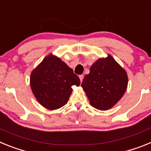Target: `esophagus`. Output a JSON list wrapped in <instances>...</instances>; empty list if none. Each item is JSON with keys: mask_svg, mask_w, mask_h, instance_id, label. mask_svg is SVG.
I'll use <instances>...</instances> for the list:
<instances>
[{"mask_svg": "<svg viewBox=\"0 0 151 151\" xmlns=\"http://www.w3.org/2000/svg\"><path fill=\"white\" fill-rule=\"evenodd\" d=\"M79 78H80V81H81V82H82V80H83V78H84V76H83V75H80V76H79Z\"/></svg>", "mask_w": 151, "mask_h": 151, "instance_id": "34e87169", "label": "esophagus"}]
</instances>
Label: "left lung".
I'll list each match as a JSON object with an SVG mask.
<instances>
[{
	"label": "left lung",
	"instance_id": "1",
	"mask_svg": "<svg viewBox=\"0 0 151 151\" xmlns=\"http://www.w3.org/2000/svg\"><path fill=\"white\" fill-rule=\"evenodd\" d=\"M127 85V73L111 55L92 64L82 82L91 105L100 110L113 107L125 94Z\"/></svg>",
	"mask_w": 151,
	"mask_h": 151
}]
</instances>
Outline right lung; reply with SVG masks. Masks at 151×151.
Here are the masks:
<instances>
[{"label":"right lung","mask_w":151,"mask_h":151,"mask_svg":"<svg viewBox=\"0 0 151 151\" xmlns=\"http://www.w3.org/2000/svg\"><path fill=\"white\" fill-rule=\"evenodd\" d=\"M80 85L78 76L59 57L47 56L30 76V85L37 101L47 110L62 107L68 102L72 86Z\"/></svg>","instance_id":"right-lung-1"}]
</instances>
